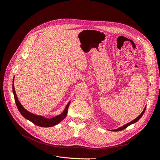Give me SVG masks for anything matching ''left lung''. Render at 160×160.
Returning <instances> with one entry per match:
<instances>
[{
  "instance_id": "obj_1",
  "label": "left lung",
  "mask_w": 160,
  "mask_h": 160,
  "mask_svg": "<svg viewBox=\"0 0 160 160\" xmlns=\"http://www.w3.org/2000/svg\"><path fill=\"white\" fill-rule=\"evenodd\" d=\"M146 108H145V109H144L143 111H142V113L141 114H140L136 119H135L134 120H133L132 122H129V123H127V124H125V125H123V127H121V128H118V129H117L113 130V132H119V131H122V130L125 129L126 128H128V127L129 126V125H130L131 124H133V123H135V122H137L142 117V115H143V113H144V112H145V110H146Z\"/></svg>"
}]
</instances>
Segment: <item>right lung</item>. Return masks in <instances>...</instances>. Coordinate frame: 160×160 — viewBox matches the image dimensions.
Masks as SVG:
<instances>
[{"label": "right lung", "instance_id": "1", "mask_svg": "<svg viewBox=\"0 0 160 160\" xmlns=\"http://www.w3.org/2000/svg\"><path fill=\"white\" fill-rule=\"evenodd\" d=\"M12 91H13L14 97V100H15V103L19 112L21 113V114L23 116L24 118H26L28 120H29L30 122H31L34 124L38 125V126L42 127V128H49V127L54 126V125L60 123L67 115V110H68V108H69L70 101L67 103L64 111L61 115H57L55 118L48 119V118L42 117L41 115H37L32 113L28 112V111H27L22 107V105L20 103V102H19V101L17 98V96L16 95L15 90H14V79H13V83H12Z\"/></svg>", "mask_w": 160, "mask_h": 160}]
</instances>
